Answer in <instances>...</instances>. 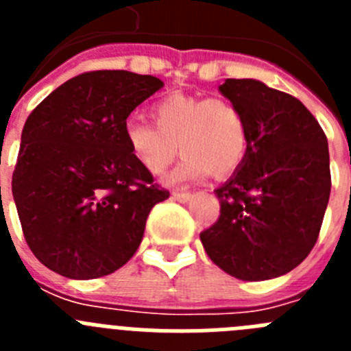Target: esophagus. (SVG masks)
Wrapping results in <instances>:
<instances>
[{
	"label": "esophagus",
	"instance_id": "esophagus-1",
	"mask_svg": "<svg viewBox=\"0 0 351 351\" xmlns=\"http://www.w3.org/2000/svg\"><path fill=\"white\" fill-rule=\"evenodd\" d=\"M191 197V193H188V191H173L172 193V198L173 200H178V202H188Z\"/></svg>",
	"mask_w": 351,
	"mask_h": 351
}]
</instances>
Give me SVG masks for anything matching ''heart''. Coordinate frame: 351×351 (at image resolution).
<instances>
[{
    "label": "heart",
    "instance_id": "obj_1",
    "mask_svg": "<svg viewBox=\"0 0 351 351\" xmlns=\"http://www.w3.org/2000/svg\"><path fill=\"white\" fill-rule=\"evenodd\" d=\"M151 119H130L123 137L132 156L145 172L160 176L184 154L170 176L172 182L234 173L246 160L250 126L243 108L225 96L172 93L151 105Z\"/></svg>",
    "mask_w": 351,
    "mask_h": 351
}]
</instances>
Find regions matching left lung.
Returning a JSON list of instances; mask_svg holds the SVG:
<instances>
[{"label": "left lung", "instance_id": "obj_1", "mask_svg": "<svg viewBox=\"0 0 351 351\" xmlns=\"http://www.w3.org/2000/svg\"><path fill=\"white\" fill-rule=\"evenodd\" d=\"M219 91L243 108L250 147L214 191L219 218L200 241L237 280H271L295 269L320 235L330 195L327 137L302 101L260 80L226 79Z\"/></svg>", "mask_w": 351, "mask_h": 351}]
</instances>
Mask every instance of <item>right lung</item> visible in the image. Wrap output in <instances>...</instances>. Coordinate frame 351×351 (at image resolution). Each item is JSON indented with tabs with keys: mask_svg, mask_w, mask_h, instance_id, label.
I'll use <instances>...</instances> for the list:
<instances>
[{
	"mask_svg": "<svg viewBox=\"0 0 351 351\" xmlns=\"http://www.w3.org/2000/svg\"><path fill=\"white\" fill-rule=\"evenodd\" d=\"M161 86L126 70L86 71L26 119L12 193L27 246L51 271L95 280L141 246L149 213L170 193L132 156L123 126Z\"/></svg>",
	"mask_w": 351,
	"mask_h": 351,
	"instance_id": "1",
	"label": "right lung"
}]
</instances>
